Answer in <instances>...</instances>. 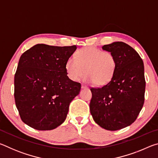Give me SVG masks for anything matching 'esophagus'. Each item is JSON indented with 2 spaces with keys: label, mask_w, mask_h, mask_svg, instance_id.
<instances>
[{
  "label": "esophagus",
  "mask_w": 158,
  "mask_h": 158,
  "mask_svg": "<svg viewBox=\"0 0 158 158\" xmlns=\"http://www.w3.org/2000/svg\"><path fill=\"white\" fill-rule=\"evenodd\" d=\"M81 89H88V86H87V85H85L84 84H82L81 85Z\"/></svg>",
  "instance_id": "esophagus-1"
}]
</instances>
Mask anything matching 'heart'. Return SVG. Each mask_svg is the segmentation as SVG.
<instances>
[{
    "instance_id": "1",
    "label": "heart",
    "mask_w": 158,
    "mask_h": 158,
    "mask_svg": "<svg viewBox=\"0 0 158 158\" xmlns=\"http://www.w3.org/2000/svg\"><path fill=\"white\" fill-rule=\"evenodd\" d=\"M117 68V60L113 53L95 47L83 48L77 52L75 58L66 61L65 69L69 78L77 81L85 76V80L96 85H104L113 78Z\"/></svg>"
}]
</instances>
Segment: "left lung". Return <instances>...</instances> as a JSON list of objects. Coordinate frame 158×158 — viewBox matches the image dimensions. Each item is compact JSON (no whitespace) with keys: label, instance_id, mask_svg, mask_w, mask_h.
<instances>
[{"label":"left lung","instance_id":"left-lung-1","mask_svg":"<svg viewBox=\"0 0 158 158\" xmlns=\"http://www.w3.org/2000/svg\"><path fill=\"white\" fill-rule=\"evenodd\" d=\"M102 49L115 55L117 68L108 84L90 89V111L96 123L105 130L115 131L135 122L143 107L144 66L139 53L125 42L104 45Z\"/></svg>","mask_w":158,"mask_h":158}]
</instances>
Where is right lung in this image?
I'll return each instance as SVG.
<instances>
[{"label": "right lung", "mask_w": 158, "mask_h": 158, "mask_svg": "<svg viewBox=\"0 0 158 158\" xmlns=\"http://www.w3.org/2000/svg\"><path fill=\"white\" fill-rule=\"evenodd\" d=\"M76 45L38 44L21 56L15 74V100L22 121L37 130L55 129L65 121L81 84L69 79L65 63Z\"/></svg>", "instance_id": "obj_1"}]
</instances>
